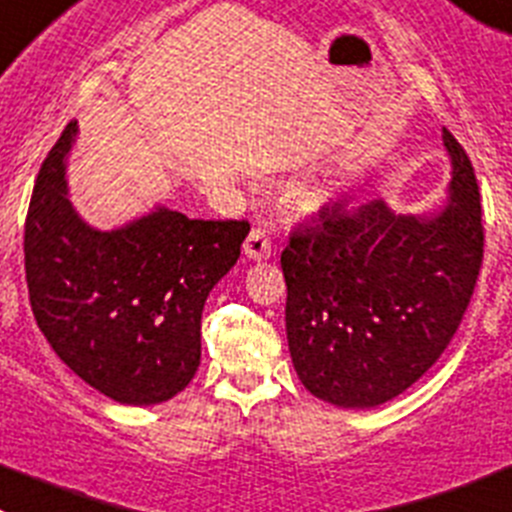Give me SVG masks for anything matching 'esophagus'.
<instances>
[{"label":"esophagus","instance_id":"34e87169","mask_svg":"<svg viewBox=\"0 0 512 512\" xmlns=\"http://www.w3.org/2000/svg\"><path fill=\"white\" fill-rule=\"evenodd\" d=\"M245 255L250 257V260H267V257L273 255V242H270V234L265 232V229H252L250 234H247L245 239Z\"/></svg>","mask_w":512,"mask_h":512}]
</instances>
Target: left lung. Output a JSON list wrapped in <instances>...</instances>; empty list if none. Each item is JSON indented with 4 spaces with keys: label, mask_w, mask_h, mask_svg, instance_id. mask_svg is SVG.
Here are the masks:
<instances>
[{
    "label": "left lung",
    "mask_w": 512,
    "mask_h": 512,
    "mask_svg": "<svg viewBox=\"0 0 512 512\" xmlns=\"http://www.w3.org/2000/svg\"><path fill=\"white\" fill-rule=\"evenodd\" d=\"M446 201L395 214L385 201L326 206L280 255L285 331L298 380L339 408H375L408 390L457 334L480 275L477 178L454 135Z\"/></svg>",
    "instance_id": "obj_1"
}]
</instances>
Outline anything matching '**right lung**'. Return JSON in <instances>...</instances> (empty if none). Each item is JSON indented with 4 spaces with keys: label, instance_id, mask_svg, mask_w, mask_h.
<instances>
[{
    "label": "right lung",
    "instance_id": "1",
    "mask_svg": "<svg viewBox=\"0 0 512 512\" xmlns=\"http://www.w3.org/2000/svg\"><path fill=\"white\" fill-rule=\"evenodd\" d=\"M66 124L32 188L25 222L30 306L53 352L122 405L181 393L201 362V311L234 267L247 222H204L165 206L117 229L81 219L68 196Z\"/></svg>",
    "mask_w": 512,
    "mask_h": 512
}]
</instances>
